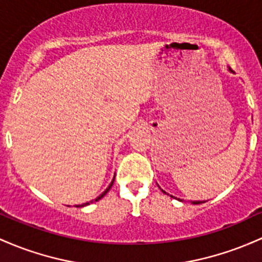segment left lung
<instances>
[{
    "label": "left lung",
    "instance_id": "8db88e82",
    "mask_svg": "<svg viewBox=\"0 0 262 262\" xmlns=\"http://www.w3.org/2000/svg\"><path fill=\"white\" fill-rule=\"evenodd\" d=\"M229 71H231V70H230V68H229ZM162 191L165 192L164 190H162ZM165 194H166V192H165ZM170 196L173 198V195H170ZM180 201H183V200H180ZM191 203H192V204H201V203H203V201H191Z\"/></svg>",
    "mask_w": 262,
    "mask_h": 262
}]
</instances>
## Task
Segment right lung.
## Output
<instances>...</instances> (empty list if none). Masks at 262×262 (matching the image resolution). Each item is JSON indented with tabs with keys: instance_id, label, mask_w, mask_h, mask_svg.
Here are the masks:
<instances>
[{
	"instance_id": "1",
	"label": "right lung",
	"mask_w": 262,
	"mask_h": 262,
	"mask_svg": "<svg viewBox=\"0 0 262 262\" xmlns=\"http://www.w3.org/2000/svg\"><path fill=\"white\" fill-rule=\"evenodd\" d=\"M113 183H114V179H113V180H112V183H111V184H109V186H108V188H107V189H105V190H104V191H103V192H102V194H100V195H99V196H98V198H97V199H94V200H91V201H88V203H84V204H82V205H76V206H77V208H80V206H87V205H89V204L94 203V201H98V200H100V199H102V198H103V196H104V195H105V194H107V192L109 191V189H111V188H112V185H113Z\"/></svg>"
}]
</instances>
